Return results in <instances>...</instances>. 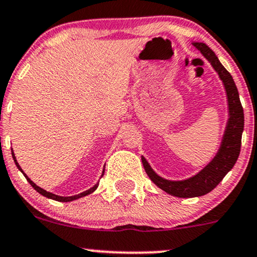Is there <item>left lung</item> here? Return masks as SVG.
I'll return each instance as SVG.
<instances>
[{
  "mask_svg": "<svg viewBox=\"0 0 257 257\" xmlns=\"http://www.w3.org/2000/svg\"><path fill=\"white\" fill-rule=\"evenodd\" d=\"M193 45L199 50L203 57L206 58L219 78L224 83L225 91L227 95L228 103V120L224 137L219 148L217 156L206 168H203L199 174L193 177L184 179V181H168L162 178L153 171L147 160L142 157V164L148 177L157 187L163 189L165 193L177 197H196L206 195L212 191L220 183L221 179L233 168L238 156L240 152V144H242V133L244 128V113L243 107L239 100V94L236 87L231 74L225 69L224 66L215 56V54L203 43H193Z\"/></svg>",
  "mask_w": 257,
  "mask_h": 257,
  "instance_id": "1",
  "label": "left lung"
}]
</instances>
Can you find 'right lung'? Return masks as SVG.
I'll use <instances>...</instances> for the list:
<instances>
[{
	"label": "right lung",
	"mask_w": 257,
	"mask_h": 257,
	"mask_svg": "<svg viewBox=\"0 0 257 257\" xmlns=\"http://www.w3.org/2000/svg\"><path fill=\"white\" fill-rule=\"evenodd\" d=\"M12 156H13V159H14V162H15V165H17V166H18V169H19L20 171L23 172L25 177H26L27 181H29V183H30L31 185H32L33 188H35V190L38 191L39 194H42L43 196H45V197H49V199H52V200L60 201V202H69V201H73V200L80 199V197H82V196H86V195H88V194L93 193V191H94L95 189H97V187H98V184H95L93 188H91V189H88V190L83 191V193L79 194V195H74V196H58V195H55V194H52V193H49V191H46V190H44V189H42V188L38 187V185H36L35 183H33L32 181H31V179H30L29 177H27L26 175H25V172L23 171V170H21L20 165H19V164H18V162H17V158H15V156H14V152H13V150H12ZM103 175H104V171H103Z\"/></svg>",
	"instance_id": "right-lung-1"
}]
</instances>
